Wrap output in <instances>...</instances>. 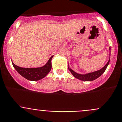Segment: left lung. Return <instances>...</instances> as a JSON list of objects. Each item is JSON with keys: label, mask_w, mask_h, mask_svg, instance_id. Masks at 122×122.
Returning <instances> with one entry per match:
<instances>
[{"label": "left lung", "mask_w": 122, "mask_h": 122, "mask_svg": "<svg viewBox=\"0 0 122 122\" xmlns=\"http://www.w3.org/2000/svg\"><path fill=\"white\" fill-rule=\"evenodd\" d=\"M109 61H110V59L109 60L107 64L100 70H97V71H94V72L92 73H89L86 74V75H80V74L77 73H76L75 71H74L73 70H71V69L69 68V69L70 72L71 73L73 76L75 77H76V78L78 79L83 80V81H92V80L97 79V77H99V76H100L103 73L104 71L106 70V68H107L108 65H109Z\"/></svg>", "instance_id": "1"}]
</instances>
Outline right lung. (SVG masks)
Here are the masks:
<instances>
[{"mask_svg": "<svg viewBox=\"0 0 122 122\" xmlns=\"http://www.w3.org/2000/svg\"><path fill=\"white\" fill-rule=\"evenodd\" d=\"M53 56L49 60L45 66L37 68H24L16 66L14 63L13 64V67L17 70V72L26 78V79L32 81H37L45 77L49 73L52 69V61Z\"/></svg>", "mask_w": 122, "mask_h": 122, "instance_id": "add662e5", "label": "right lung"}]
</instances>
